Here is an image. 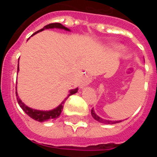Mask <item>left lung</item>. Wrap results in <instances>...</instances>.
Listing matches in <instances>:
<instances>
[{
	"instance_id": "left-lung-1",
	"label": "left lung",
	"mask_w": 157,
	"mask_h": 157,
	"mask_svg": "<svg viewBox=\"0 0 157 157\" xmlns=\"http://www.w3.org/2000/svg\"><path fill=\"white\" fill-rule=\"evenodd\" d=\"M91 115H92L93 118L94 120H97V121L100 122V123H105V124H115V123H118L122 122L123 120H105V119H102L101 117H100L99 116L96 114L95 111L94 110V109H92L91 110Z\"/></svg>"
}]
</instances>
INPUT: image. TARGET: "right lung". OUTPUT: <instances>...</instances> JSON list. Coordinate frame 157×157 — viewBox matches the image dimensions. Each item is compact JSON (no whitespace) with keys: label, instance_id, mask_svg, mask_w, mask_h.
Instances as JSON below:
<instances>
[{"label":"right lung","instance_id":"1","mask_svg":"<svg viewBox=\"0 0 157 157\" xmlns=\"http://www.w3.org/2000/svg\"><path fill=\"white\" fill-rule=\"evenodd\" d=\"M54 28H56V29H61V30H64L66 31H71L70 29H68L67 27H64L61 23H50V24H48L46 26L43 27L42 29L41 30H37L34 33L33 35L34 34H37V33H39V32L42 31V30H45V29H54ZM19 67L18 66V68H17V73L19 72ZM16 98H17V101H18V104L19 105L20 108L23 110V112L26 113L27 115H28L30 118H32L33 120H36V121H38V122H45L47 121V120H56L60 116V113L62 112V109L63 108V105L65 103V101H66L67 98L70 97L71 95L72 94H75L78 92V89L75 88V89H73V90H71L69 91V94L67 95L66 98L63 100V101L61 102L60 105H58L56 108L55 109H52V110H48V111H42V110H37V109H31L30 107L27 106V105H25L23 103V101L20 100V98H19V96H18V93H17V89L16 87Z\"/></svg>","mask_w":157,"mask_h":157}]
</instances>
